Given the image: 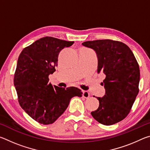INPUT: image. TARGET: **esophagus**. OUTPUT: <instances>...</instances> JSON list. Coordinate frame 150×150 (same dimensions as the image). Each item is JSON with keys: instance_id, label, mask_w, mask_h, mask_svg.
<instances>
[{"instance_id": "34e87169", "label": "esophagus", "mask_w": 150, "mask_h": 150, "mask_svg": "<svg viewBox=\"0 0 150 150\" xmlns=\"http://www.w3.org/2000/svg\"><path fill=\"white\" fill-rule=\"evenodd\" d=\"M90 96V94L88 91H84L83 92V97H84L85 98H88Z\"/></svg>"}]
</instances>
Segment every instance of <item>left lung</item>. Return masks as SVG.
I'll list each match as a JSON object with an SVG mask.
<instances>
[{"label": "left lung", "instance_id": "8db88e82", "mask_svg": "<svg viewBox=\"0 0 150 150\" xmlns=\"http://www.w3.org/2000/svg\"><path fill=\"white\" fill-rule=\"evenodd\" d=\"M82 45L96 52L97 72L105 75L102 83L105 95L97 97L99 106L91 115L100 124L112 125L126 117L138 95L139 65L131 50L121 42L98 40Z\"/></svg>", "mask_w": 150, "mask_h": 150}]
</instances>
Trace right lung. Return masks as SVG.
Returning a JSON list of instances; mask_svg holds the SVG:
<instances>
[{
	"instance_id": "obj_1",
	"label": "right lung",
	"mask_w": 150,
	"mask_h": 150,
	"mask_svg": "<svg viewBox=\"0 0 150 150\" xmlns=\"http://www.w3.org/2000/svg\"><path fill=\"white\" fill-rule=\"evenodd\" d=\"M73 43L44 37L25 47L18 59L14 85L19 104L40 124L54 123L67 109L71 98L82 96L79 88L54 87L48 77L55 71L61 50Z\"/></svg>"
}]
</instances>
